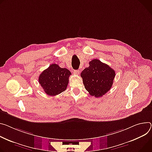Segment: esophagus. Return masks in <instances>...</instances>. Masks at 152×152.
<instances>
[{"label": "esophagus", "instance_id": "esophagus-1", "mask_svg": "<svg viewBox=\"0 0 152 152\" xmlns=\"http://www.w3.org/2000/svg\"><path fill=\"white\" fill-rule=\"evenodd\" d=\"M73 73L75 75H79V70H73Z\"/></svg>", "mask_w": 152, "mask_h": 152}]
</instances>
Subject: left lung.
Returning <instances> with one entry per match:
<instances>
[{"instance_id":"1","label":"left lung","mask_w":152,"mask_h":152,"mask_svg":"<svg viewBox=\"0 0 152 152\" xmlns=\"http://www.w3.org/2000/svg\"><path fill=\"white\" fill-rule=\"evenodd\" d=\"M80 76L89 94L100 98L112 88L115 72L107 64L95 59L89 62V66L82 72Z\"/></svg>"}]
</instances>
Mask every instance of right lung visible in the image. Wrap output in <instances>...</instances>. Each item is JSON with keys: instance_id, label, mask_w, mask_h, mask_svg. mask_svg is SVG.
<instances>
[{"instance_id": "obj_1", "label": "right lung", "mask_w": 152, "mask_h": 152, "mask_svg": "<svg viewBox=\"0 0 152 152\" xmlns=\"http://www.w3.org/2000/svg\"><path fill=\"white\" fill-rule=\"evenodd\" d=\"M71 75L68 69L52 64L39 75V82L48 95L56 96L66 90Z\"/></svg>"}]
</instances>
